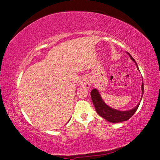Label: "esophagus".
Returning a JSON list of instances; mask_svg holds the SVG:
<instances>
[{"label": "esophagus", "instance_id": "34e87169", "mask_svg": "<svg viewBox=\"0 0 160 160\" xmlns=\"http://www.w3.org/2000/svg\"><path fill=\"white\" fill-rule=\"evenodd\" d=\"M91 82L90 78L88 77V76H84L82 78V81H81V85L84 88H90L91 87Z\"/></svg>", "mask_w": 160, "mask_h": 160}]
</instances>
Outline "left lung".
<instances>
[{
	"mask_svg": "<svg viewBox=\"0 0 160 160\" xmlns=\"http://www.w3.org/2000/svg\"><path fill=\"white\" fill-rule=\"evenodd\" d=\"M132 61H134L136 63V62L134 61L133 57L128 53ZM137 65V63H136ZM138 66V65H137ZM138 68V67H137ZM139 70V68H138ZM143 82L142 84V94H143ZM91 98H92V103L94 104V107L95 108V110L96 112L101 117L107 120V121L111 122V123H120V122L126 121L127 120L132 117V115L135 113V112L138 109V108L140 105V103L137 105L134 109H131V110L128 111H119L114 109L112 108L108 107L106 103L103 102L102 98H101V95L98 92V90L96 89H93L91 91Z\"/></svg>",
	"mask_w": 160,
	"mask_h": 160,
	"instance_id": "left-lung-1",
	"label": "left lung"
}]
</instances>
